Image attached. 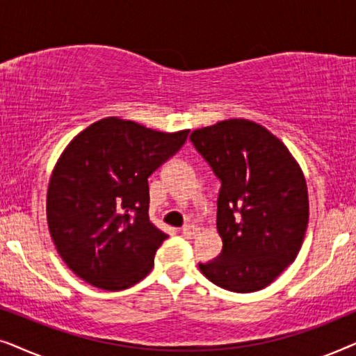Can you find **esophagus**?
Listing matches in <instances>:
<instances>
[{
	"instance_id": "34e87169",
	"label": "esophagus",
	"mask_w": 356,
	"mask_h": 356,
	"mask_svg": "<svg viewBox=\"0 0 356 356\" xmlns=\"http://www.w3.org/2000/svg\"><path fill=\"white\" fill-rule=\"evenodd\" d=\"M181 233H183V236L188 238V240H193V238H196L199 235V228L196 225L188 223V225H184L181 228Z\"/></svg>"
}]
</instances>
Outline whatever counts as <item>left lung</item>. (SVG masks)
I'll list each match as a JSON object with an SVG mask.
<instances>
[{
    "label": "left lung",
    "mask_w": 356,
    "mask_h": 356,
    "mask_svg": "<svg viewBox=\"0 0 356 356\" xmlns=\"http://www.w3.org/2000/svg\"><path fill=\"white\" fill-rule=\"evenodd\" d=\"M189 139L222 181L217 232L223 250L199 269L235 293L266 289L303 245L309 218L303 170L277 136L251 120L218 121Z\"/></svg>",
    "instance_id": "left-lung-1"
}]
</instances>
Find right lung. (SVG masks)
Here are the masks:
<instances>
[{
  "mask_svg": "<svg viewBox=\"0 0 356 356\" xmlns=\"http://www.w3.org/2000/svg\"><path fill=\"white\" fill-rule=\"evenodd\" d=\"M186 138L188 129L163 133L108 116L66 145L48 181L47 222L79 279L118 291L152 270L167 235L149 220L147 178Z\"/></svg>",
  "mask_w": 356,
  "mask_h": 356,
  "instance_id": "1",
  "label": "right lung"
}]
</instances>
